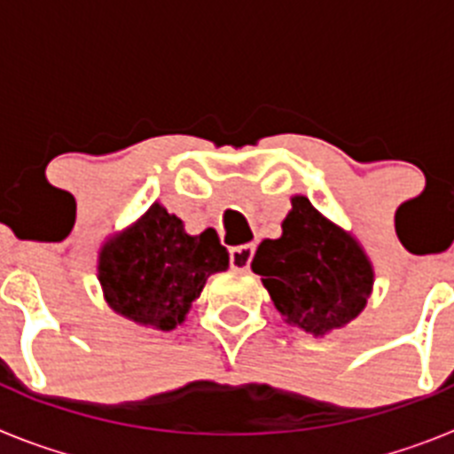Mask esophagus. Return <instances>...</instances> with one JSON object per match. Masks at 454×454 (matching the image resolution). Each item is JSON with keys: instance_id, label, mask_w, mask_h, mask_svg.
I'll return each mask as SVG.
<instances>
[{"instance_id": "esophagus-1", "label": "esophagus", "mask_w": 454, "mask_h": 454, "mask_svg": "<svg viewBox=\"0 0 454 454\" xmlns=\"http://www.w3.org/2000/svg\"><path fill=\"white\" fill-rule=\"evenodd\" d=\"M252 256H254V246L247 243V246L231 247L230 250V263L234 270H247L252 263Z\"/></svg>"}]
</instances>
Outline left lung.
<instances>
[{
  "label": "left lung",
  "instance_id": "1",
  "mask_svg": "<svg viewBox=\"0 0 454 454\" xmlns=\"http://www.w3.org/2000/svg\"><path fill=\"white\" fill-rule=\"evenodd\" d=\"M291 204L282 236L256 247L252 270L262 275L288 325L325 336L362 314L375 272L355 236L330 223L304 195Z\"/></svg>",
  "mask_w": 454,
  "mask_h": 454
}]
</instances>
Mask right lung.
Segmentation results:
<instances>
[{"label": "right lung", "mask_w": 454, "mask_h": 454, "mask_svg": "<svg viewBox=\"0 0 454 454\" xmlns=\"http://www.w3.org/2000/svg\"><path fill=\"white\" fill-rule=\"evenodd\" d=\"M230 268V252L214 230L191 236L177 215L152 204L131 227L99 250V284L115 314L170 332L186 320L208 275Z\"/></svg>", "instance_id": "add662e5"}]
</instances>
